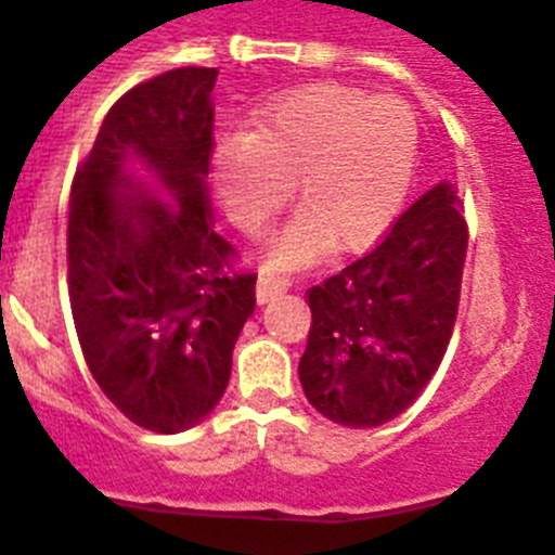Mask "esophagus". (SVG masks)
<instances>
[{"mask_svg": "<svg viewBox=\"0 0 555 555\" xmlns=\"http://www.w3.org/2000/svg\"><path fill=\"white\" fill-rule=\"evenodd\" d=\"M289 289L287 279L271 276V273H260L257 279V304H271L276 295H284Z\"/></svg>", "mask_w": 555, "mask_h": 555, "instance_id": "esophagus-1", "label": "esophagus"}]
</instances>
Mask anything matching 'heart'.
<instances>
[{
	"instance_id": "b5f03b06",
	"label": "heart",
	"mask_w": 555,
	"mask_h": 555,
	"mask_svg": "<svg viewBox=\"0 0 555 555\" xmlns=\"http://www.w3.org/2000/svg\"><path fill=\"white\" fill-rule=\"evenodd\" d=\"M418 128L408 103L336 85L289 92L257 108L243 142L210 158L227 219L257 237L289 196L298 214L268 243L262 273L356 251L395 219L416 167Z\"/></svg>"
}]
</instances>
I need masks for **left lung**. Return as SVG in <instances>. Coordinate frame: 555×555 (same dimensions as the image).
<instances>
[{
    "label": "left lung",
    "instance_id": "1",
    "mask_svg": "<svg viewBox=\"0 0 555 555\" xmlns=\"http://www.w3.org/2000/svg\"><path fill=\"white\" fill-rule=\"evenodd\" d=\"M449 180L418 196L361 260L307 293L304 395L341 427H380L413 405L452 339L468 230Z\"/></svg>",
    "mask_w": 555,
    "mask_h": 555
}]
</instances>
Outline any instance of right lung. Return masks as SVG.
Segmentation results:
<instances>
[{
	"mask_svg": "<svg viewBox=\"0 0 555 555\" xmlns=\"http://www.w3.org/2000/svg\"><path fill=\"white\" fill-rule=\"evenodd\" d=\"M216 67H178L108 108L70 189L67 289L81 353L133 424L175 435L219 405L254 312L230 273L207 167Z\"/></svg>",
	"mask_w": 555,
	"mask_h": 555,
	"instance_id": "add662e5",
	"label": "right lung"
}]
</instances>
